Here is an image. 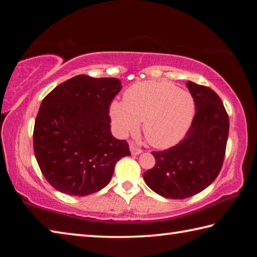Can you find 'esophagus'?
Segmentation results:
<instances>
[{
    "label": "esophagus",
    "mask_w": 257,
    "mask_h": 257,
    "mask_svg": "<svg viewBox=\"0 0 257 257\" xmlns=\"http://www.w3.org/2000/svg\"><path fill=\"white\" fill-rule=\"evenodd\" d=\"M129 147H130V152H132L133 155H138V154H141L142 152H143V150L141 149V147L137 146V145L135 144V143H133V142L129 144Z\"/></svg>",
    "instance_id": "1"
}]
</instances>
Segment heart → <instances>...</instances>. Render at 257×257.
<instances>
[{"label": "heart", "mask_w": 257, "mask_h": 257, "mask_svg": "<svg viewBox=\"0 0 257 257\" xmlns=\"http://www.w3.org/2000/svg\"><path fill=\"white\" fill-rule=\"evenodd\" d=\"M195 107L191 94L171 82L143 81L125 90L122 103H112L110 114L120 134L136 133L139 122H143L150 144L167 149L180 142L188 132Z\"/></svg>", "instance_id": "b5f03b06"}]
</instances>
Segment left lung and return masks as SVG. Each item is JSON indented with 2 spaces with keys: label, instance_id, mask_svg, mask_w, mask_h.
<instances>
[{
  "label": "left lung",
  "instance_id": "8db88e82",
  "mask_svg": "<svg viewBox=\"0 0 257 257\" xmlns=\"http://www.w3.org/2000/svg\"><path fill=\"white\" fill-rule=\"evenodd\" d=\"M195 101L194 120L179 144L152 152L155 165L144 173L146 185L165 198L194 196L210 186L222 168L229 116L214 90L187 81Z\"/></svg>",
  "mask_w": 257,
  "mask_h": 257
}]
</instances>
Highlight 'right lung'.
I'll use <instances>...</instances> for the list:
<instances>
[{
    "instance_id": "obj_1",
    "label": "right lung",
    "mask_w": 257,
    "mask_h": 257,
    "mask_svg": "<svg viewBox=\"0 0 257 257\" xmlns=\"http://www.w3.org/2000/svg\"><path fill=\"white\" fill-rule=\"evenodd\" d=\"M122 88L116 78L79 75L42 101L34 152L47 182L61 193L86 196L104 188L129 145L112 136L110 105Z\"/></svg>"
}]
</instances>
